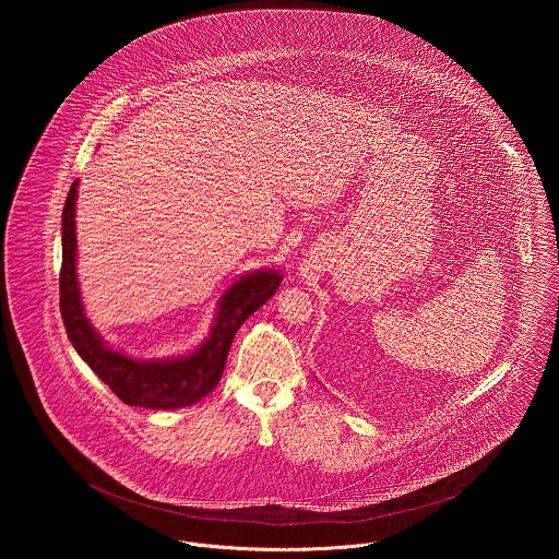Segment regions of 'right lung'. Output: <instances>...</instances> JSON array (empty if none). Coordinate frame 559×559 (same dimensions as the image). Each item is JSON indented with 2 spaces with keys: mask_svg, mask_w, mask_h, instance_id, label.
<instances>
[{
  "mask_svg": "<svg viewBox=\"0 0 559 559\" xmlns=\"http://www.w3.org/2000/svg\"><path fill=\"white\" fill-rule=\"evenodd\" d=\"M80 180L73 182L62 211V271L60 312L69 340L94 374L129 406L182 408L215 390L240 324L260 310L280 288L284 275L275 269H255L222 295L209 337L187 355L135 359L111 348L85 317L78 282V204Z\"/></svg>",
  "mask_w": 559,
  "mask_h": 559,
  "instance_id": "add662e5",
  "label": "right lung"
}]
</instances>
